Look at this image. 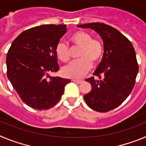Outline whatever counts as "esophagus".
<instances>
[{"label":"esophagus","instance_id":"esophagus-1","mask_svg":"<svg viewBox=\"0 0 146 146\" xmlns=\"http://www.w3.org/2000/svg\"><path fill=\"white\" fill-rule=\"evenodd\" d=\"M72 82H76V83H81V82H82V80H72Z\"/></svg>","mask_w":146,"mask_h":146}]
</instances>
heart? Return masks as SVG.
<instances>
[{"instance_id": "obj_1", "label": "heart", "mask_w": 146, "mask_h": 146, "mask_svg": "<svg viewBox=\"0 0 146 146\" xmlns=\"http://www.w3.org/2000/svg\"><path fill=\"white\" fill-rule=\"evenodd\" d=\"M71 42L74 47L80 48L79 60L71 62L62 69V73L66 77L80 79L88 74L92 64L96 65L101 61L104 53L103 44L97 38H93L91 35L84 31H78L72 35ZM55 52L60 60L66 62L70 59L71 49L64 41L58 43Z\"/></svg>"}]
</instances>
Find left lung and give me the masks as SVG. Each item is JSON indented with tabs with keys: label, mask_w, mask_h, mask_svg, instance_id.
I'll list each match as a JSON object with an SVG mask.
<instances>
[{
	"label": "left lung",
	"mask_w": 146,
	"mask_h": 146,
	"mask_svg": "<svg viewBox=\"0 0 146 146\" xmlns=\"http://www.w3.org/2000/svg\"><path fill=\"white\" fill-rule=\"evenodd\" d=\"M94 30L102 38L104 55L94 75L86 81L92 89L84 96L88 106L105 113L121 104L131 94L139 67L135 49L129 40L118 30L104 23L77 25Z\"/></svg>",
	"instance_id": "left-lung-1"
}]
</instances>
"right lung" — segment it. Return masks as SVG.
<instances>
[{
	"label": "right lung",
	"instance_id": "add662e5",
	"mask_svg": "<svg viewBox=\"0 0 146 146\" xmlns=\"http://www.w3.org/2000/svg\"><path fill=\"white\" fill-rule=\"evenodd\" d=\"M66 25H44L22 32L6 55L7 77L20 99L38 110L57 104L70 80L51 77L58 71L55 48Z\"/></svg>",
	"mask_w": 146,
	"mask_h": 146
}]
</instances>
